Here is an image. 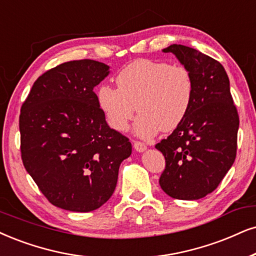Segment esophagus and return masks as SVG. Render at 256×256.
Returning <instances> with one entry per match:
<instances>
[{
    "label": "esophagus",
    "instance_id": "obj_1",
    "mask_svg": "<svg viewBox=\"0 0 256 256\" xmlns=\"http://www.w3.org/2000/svg\"><path fill=\"white\" fill-rule=\"evenodd\" d=\"M134 150L138 152H143L144 150H146V145H145L144 143H142V142H138V140H136L134 143Z\"/></svg>",
    "mask_w": 256,
    "mask_h": 256
}]
</instances>
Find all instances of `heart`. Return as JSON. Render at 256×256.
<instances>
[{
    "label": "heart",
    "instance_id": "heart-1",
    "mask_svg": "<svg viewBox=\"0 0 256 256\" xmlns=\"http://www.w3.org/2000/svg\"><path fill=\"white\" fill-rule=\"evenodd\" d=\"M116 82L118 88L102 85L98 90L100 108L117 131L128 128L137 110L136 130L143 137L174 130L186 117L195 90L186 66L152 60L128 64Z\"/></svg>",
    "mask_w": 256,
    "mask_h": 256
}]
</instances>
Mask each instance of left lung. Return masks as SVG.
<instances>
[{
    "label": "left lung",
    "instance_id": "obj_1",
    "mask_svg": "<svg viewBox=\"0 0 256 256\" xmlns=\"http://www.w3.org/2000/svg\"><path fill=\"white\" fill-rule=\"evenodd\" d=\"M163 52L174 53L192 72L195 90L184 120L156 144L166 158L160 186L172 198L200 200L214 192L234 163L238 113L218 61L183 44Z\"/></svg>",
    "mask_w": 256,
    "mask_h": 256
}]
</instances>
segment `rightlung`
I'll return each instance as SVG.
<instances>
[{
	"label": "right lung",
	"instance_id": "obj_1",
	"mask_svg": "<svg viewBox=\"0 0 256 256\" xmlns=\"http://www.w3.org/2000/svg\"><path fill=\"white\" fill-rule=\"evenodd\" d=\"M110 67L84 59L40 76L22 104L21 158L40 192L58 208L98 209L114 192L128 138L110 128L93 88Z\"/></svg>",
	"mask_w": 256,
	"mask_h": 256
}]
</instances>
